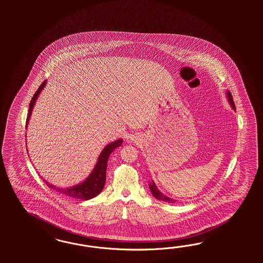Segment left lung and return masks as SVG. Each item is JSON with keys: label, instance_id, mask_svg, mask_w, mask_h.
<instances>
[{"label": "left lung", "instance_id": "left-lung-1", "mask_svg": "<svg viewBox=\"0 0 263 263\" xmlns=\"http://www.w3.org/2000/svg\"><path fill=\"white\" fill-rule=\"evenodd\" d=\"M227 97H228L229 103L231 104V108L235 111V105H234L233 98H232V96H231V93L230 91H227ZM149 189H151L152 195H153L156 199H159V200H163V201H166V202H168V203H174V202H175V199H171V198H168L167 196H165L164 194H162V193L159 191V189L157 188V186L154 183V181H152V183L149 184Z\"/></svg>", "mask_w": 263, "mask_h": 263}]
</instances>
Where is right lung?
Wrapping results in <instances>:
<instances>
[{
	"label": "right lung",
	"mask_w": 263,
	"mask_h": 263,
	"mask_svg": "<svg viewBox=\"0 0 263 263\" xmlns=\"http://www.w3.org/2000/svg\"><path fill=\"white\" fill-rule=\"evenodd\" d=\"M45 85H46V81H44L40 85V88H37V90L35 91L34 96H32L31 103L29 106V112H28V117H27V121H26V128L28 127V123L31 119V115H32V109H33L35 101L40 96L41 90L45 87ZM121 144H122V139H119L112 143L107 144L100 153L97 162H96V166L93 167L92 172L90 173V175H88V177L81 183L72 186V187H68V188H60V187H56V186L49 183L46 180H44V182L47 184L48 187H50L51 189L59 192L60 194H63L66 197H70L75 199H82V200L92 199L103 190L105 181H106V170H107V163H108L109 156L114 149H116Z\"/></svg>",
	"instance_id": "add662e5"
}]
</instances>
